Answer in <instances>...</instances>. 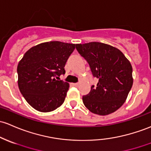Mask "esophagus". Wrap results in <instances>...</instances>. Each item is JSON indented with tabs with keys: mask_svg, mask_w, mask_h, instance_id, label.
Instances as JSON below:
<instances>
[{
	"mask_svg": "<svg viewBox=\"0 0 151 151\" xmlns=\"http://www.w3.org/2000/svg\"><path fill=\"white\" fill-rule=\"evenodd\" d=\"M73 86L78 87L79 86V84L78 83H73Z\"/></svg>",
	"mask_w": 151,
	"mask_h": 151,
	"instance_id": "esophagus-1",
	"label": "esophagus"
}]
</instances>
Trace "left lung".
<instances>
[{
  "label": "left lung",
  "mask_w": 151,
  "mask_h": 151,
  "mask_svg": "<svg viewBox=\"0 0 151 151\" xmlns=\"http://www.w3.org/2000/svg\"><path fill=\"white\" fill-rule=\"evenodd\" d=\"M76 49L99 78L96 88L92 86L88 94L83 96L85 106L101 116L114 112L125 102L133 83L130 62L119 49L107 44H77Z\"/></svg>",
  "instance_id": "left-lung-1"
}]
</instances>
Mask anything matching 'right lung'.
I'll return each mask as SVG.
<instances>
[{"mask_svg":"<svg viewBox=\"0 0 151 151\" xmlns=\"http://www.w3.org/2000/svg\"><path fill=\"white\" fill-rule=\"evenodd\" d=\"M76 46L59 41L39 44L31 47L19 61V90L29 104L37 111L49 112L64 102L70 85L57 79L65 74V63Z\"/></svg>","mask_w":151,"mask_h":151,"instance_id":"obj_1","label":"right lung"}]
</instances>
